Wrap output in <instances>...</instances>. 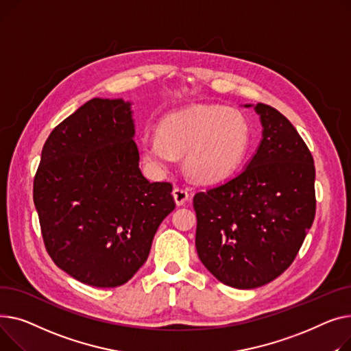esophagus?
Returning a JSON list of instances; mask_svg holds the SVG:
<instances>
[{
	"label": "esophagus",
	"mask_w": 351,
	"mask_h": 351,
	"mask_svg": "<svg viewBox=\"0 0 351 351\" xmlns=\"http://www.w3.org/2000/svg\"><path fill=\"white\" fill-rule=\"evenodd\" d=\"M173 197H174L176 204L180 207V205H184L185 201L189 199V191L185 189H181V187H176L173 190Z\"/></svg>",
	"instance_id": "34e87169"
}]
</instances>
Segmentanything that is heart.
I'll return each mask as SVG.
<instances>
[{"instance_id":"b5f03b06","label":"heart","mask_w":351,"mask_h":351,"mask_svg":"<svg viewBox=\"0 0 351 351\" xmlns=\"http://www.w3.org/2000/svg\"><path fill=\"white\" fill-rule=\"evenodd\" d=\"M251 123L241 110L195 105L167 114L158 133L141 140L144 161L157 173L169 171L184 154V167L198 182H217L238 170L250 150Z\"/></svg>"}]
</instances>
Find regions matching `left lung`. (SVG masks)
Instances as JSON below:
<instances>
[{
	"label": "left lung",
	"mask_w": 351,
	"mask_h": 351,
	"mask_svg": "<svg viewBox=\"0 0 351 351\" xmlns=\"http://www.w3.org/2000/svg\"><path fill=\"white\" fill-rule=\"evenodd\" d=\"M262 140L234 178L194 195L195 246L223 285L255 289L291 266L315 219V162L292 123L258 103Z\"/></svg>",
	"instance_id": "1"
}]
</instances>
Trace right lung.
I'll return each mask as SVG.
<instances>
[{
  "label": "right lung",
  "instance_id": "obj_1",
  "mask_svg": "<svg viewBox=\"0 0 351 351\" xmlns=\"http://www.w3.org/2000/svg\"><path fill=\"white\" fill-rule=\"evenodd\" d=\"M134 133L132 101L95 97L52 130L35 174L34 204L49 256L95 287L132 279L176 208L173 185L143 176Z\"/></svg>",
  "mask_w": 351,
  "mask_h": 351
}]
</instances>
